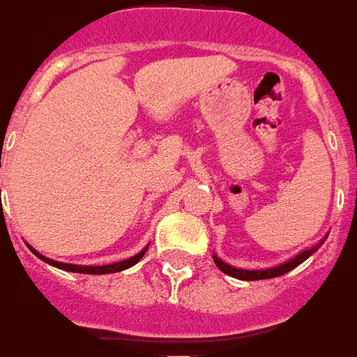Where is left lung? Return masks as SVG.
Instances as JSON below:
<instances>
[{
  "mask_svg": "<svg viewBox=\"0 0 357 357\" xmlns=\"http://www.w3.org/2000/svg\"><path fill=\"white\" fill-rule=\"evenodd\" d=\"M328 239V235L320 241V243H316L314 246H309V248H305V250L297 252L296 256L290 259H286L282 264L275 265V267H265V269H241V267H233L224 259H220L216 254H213V259L216 267H218L222 273H226L229 277L233 278H239V280H264V278H275L280 277V275H286V273H290L291 269H296L297 265H301L305 259L312 256L321 245H324V241Z\"/></svg>",
  "mask_w": 357,
  "mask_h": 357,
  "instance_id": "left-lung-1",
  "label": "left lung"
}]
</instances>
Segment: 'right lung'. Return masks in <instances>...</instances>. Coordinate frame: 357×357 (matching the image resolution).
<instances>
[{
    "label": "right lung",
    "instance_id": "right-lung-1",
    "mask_svg": "<svg viewBox=\"0 0 357 357\" xmlns=\"http://www.w3.org/2000/svg\"><path fill=\"white\" fill-rule=\"evenodd\" d=\"M28 245V243H26ZM29 246V245H28ZM29 250L36 254L37 258L43 259L45 264L52 265V267H58V269L69 271V273H84V275H109V273H120V271H126L133 267V265L137 264L139 259L143 258L144 252L149 250V246H144L143 250L137 252L135 256H131L128 259H122V261H116V264H109V265H75V264H61V261H54V259L47 258V256H43L39 252L33 248V246H29Z\"/></svg>",
    "mask_w": 357,
    "mask_h": 357
}]
</instances>
